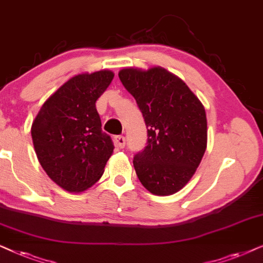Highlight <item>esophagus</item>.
Here are the masks:
<instances>
[{"label": "esophagus", "mask_w": 263, "mask_h": 263, "mask_svg": "<svg viewBox=\"0 0 263 263\" xmlns=\"http://www.w3.org/2000/svg\"><path fill=\"white\" fill-rule=\"evenodd\" d=\"M114 143L119 146V148H124L125 144H126V139H125L124 136H121V135L115 136V137H114Z\"/></svg>", "instance_id": "1"}]
</instances>
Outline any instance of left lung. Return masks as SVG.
I'll use <instances>...</instances> for the list:
<instances>
[{"label": "left lung", "mask_w": 263, "mask_h": 263, "mask_svg": "<svg viewBox=\"0 0 263 263\" xmlns=\"http://www.w3.org/2000/svg\"><path fill=\"white\" fill-rule=\"evenodd\" d=\"M119 78L148 128L146 146L134 157L138 179L154 195L176 194L194 176L207 148L204 108L183 80L162 67L124 68Z\"/></svg>", "instance_id": "1"}]
</instances>
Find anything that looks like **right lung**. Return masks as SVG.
<instances>
[{
	"label": "right lung",
	"instance_id": "1",
	"mask_svg": "<svg viewBox=\"0 0 263 263\" xmlns=\"http://www.w3.org/2000/svg\"><path fill=\"white\" fill-rule=\"evenodd\" d=\"M113 78L106 69L73 77L45 101L31 127L41 166L69 192L92 186L113 154V141L102 131L96 109Z\"/></svg>",
	"mask_w": 263,
	"mask_h": 263
}]
</instances>
